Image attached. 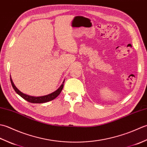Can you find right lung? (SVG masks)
I'll use <instances>...</instances> for the list:
<instances>
[{
    "instance_id": "obj_1",
    "label": "right lung",
    "mask_w": 147,
    "mask_h": 147,
    "mask_svg": "<svg viewBox=\"0 0 147 147\" xmlns=\"http://www.w3.org/2000/svg\"><path fill=\"white\" fill-rule=\"evenodd\" d=\"M10 79H11V85L12 87H13L14 90H15V92H16L19 95L21 96L22 98H24V100H26V101L31 103H34V104H42V103H45L49 101H51L52 100L55 98L61 93L62 88H63L64 83V82H62V84L61 85V86L59 87L57 90H55V92H52V93H50L49 95L41 96H30L28 95L24 94V93L20 92V90H19L14 85V84L13 82H12L11 77H10Z\"/></svg>"
}]
</instances>
